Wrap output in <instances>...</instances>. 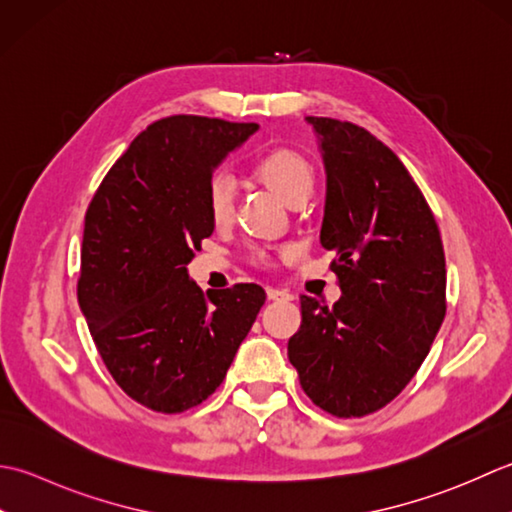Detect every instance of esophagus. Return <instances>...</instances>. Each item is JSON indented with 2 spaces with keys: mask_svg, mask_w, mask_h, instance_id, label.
<instances>
[{
  "mask_svg": "<svg viewBox=\"0 0 512 512\" xmlns=\"http://www.w3.org/2000/svg\"><path fill=\"white\" fill-rule=\"evenodd\" d=\"M267 298H269V300H294V294H291L289 289L267 287Z\"/></svg>",
  "mask_w": 512,
  "mask_h": 512,
  "instance_id": "1",
  "label": "esophagus"
}]
</instances>
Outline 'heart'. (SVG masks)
<instances>
[{"label": "heart", "mask_w": 512, "mask_h": 512, "mask_svg": "<svg viewBox=\"0 0 512 512\" xmlns=\"http://www.w3.org/2000/svg\"><path fill=\"white\" fill-rule=\"evenodd\" d=\"M256 176L271 192L283 198L287 205L296 201H307L314 190L316 174L311 163L296 152L276 150L263 156L256 163ZM205 207L214 225H223L232 218L234 212V181L225 172H216L207 181Z\"/></svg>", "instance_id": "obj_1"}]
</instances>
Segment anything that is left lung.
<instances>
[{
	"label": "left lung",
	"instance_id": "8db88e82",
	"mask_svg": "<svg viewBox=\"0 0 512 512\" xmlns=\"http://www.w3.org/2000/svg\"><path fill=\"white\" fill-rule=\"evenodd\" d=\"M327 174L320 243L342 296H300L287 356L314 404L338 417L387 406L429 356L446 314V260L429 203L387 145L364 128L305 117Z\"/></svg>",
	"mask_w": 512,
	"mask_h": 512
}]
</instances>
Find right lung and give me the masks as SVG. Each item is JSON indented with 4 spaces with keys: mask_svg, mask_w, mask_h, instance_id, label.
Instances as JSON below:
<instances>
[{
    "mask_svg": "<svg viewBox=\"0 0 512 512\" xmlns=\"http://www.w3.org/2000/svg\"><path fill=\"white\" fill-rule=\"evenodd\" d=\"M256 130L187 114L156 121L86 212L79 307L112 378L152 411L181 413L210 398L265 305L254 283L203 296L187 274L214 232L207 181Z\"/></svg>",
    "mask_w": 512,
    "mask_h": 512,
    "instance_id": "1",
    "label": "right lung"
}]
</instances>
